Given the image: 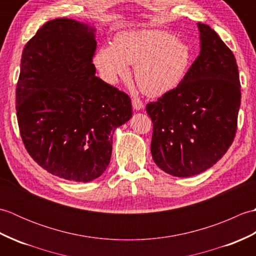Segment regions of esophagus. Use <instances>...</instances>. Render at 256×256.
I'll return each instance as SVG.
<instances>
[{
	"instance_id": "1",
	"label": "esophagus",
	"mask_w": 256,
	"mask_h": 256,
	"mask_svg": "<svg viewBox=\"0 0 256 256\" xmlns=\"http://www.w3.org/2000/svg\"><path fill=\"white\" fill-rule=\"evenodd\" d=\"M132 104H133L134 110H136V111L142 110V108H144L143 102H142V100L140 99V98H133V99H132Z\"/></svg>"
}]
</instances>
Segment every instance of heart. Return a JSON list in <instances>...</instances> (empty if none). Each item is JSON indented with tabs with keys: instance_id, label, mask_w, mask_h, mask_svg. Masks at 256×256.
<instances>
[{
	"instance_id": "heart-1",
	"label": "heart",
	"mask_w": 256,
	"mask_h": 256,
	"mask_svg": "<svg viewBox=\"0 0 256 256\" xmlns=\"http://www.w3.org/2000/svg\"><path fill=\"white\" fill-rule=\"evenodd\" d=\"M192 64L190 47L175 35L153 28L120 32L112 46H102L94 64L108 84L128 74L134 66L135 80L144 94L160 96L180 84Z\"/></svg>"
}]
</instances>
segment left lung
Returning <instances> with one entry per match:
<instances>
[{
	"label": "left lung",
	"mask_w": 256,
	"mask_h": 256,
	"mask_svg": "<svg viewBox=\"0 0 256 256\" xmlns=\"http://www.w3.org/2000/svg\"><path fill=\"white\" fill-rule=\"evenodd\" d=\"M198 30L200 52L182 82L146 106L152 157L176 177L198 175L226 153L241 104L234 55L209 25L198 23Z\"/></svg>",
	"instance_id": "obj_1"
}]
</instances>
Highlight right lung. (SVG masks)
Instances as JSON below:
<instances>
[{"mask_svg": "<svg viewBox=\"0 0 256 256\" xmlns=\"http://www.w3.org/2000/svg\"><path fill=\"white\" fill-rule=\"evenodd\" d=\"M96 28L56 18L25 45L16 111L28 154L48 172L88 182L110 162L116 130L132 118L130 96L96 76Z\"/></svg>", "mask_w": 256, "mask_h": 256, "instance_id": "1", "label": "right lung"}]
</instances>
